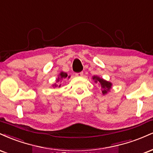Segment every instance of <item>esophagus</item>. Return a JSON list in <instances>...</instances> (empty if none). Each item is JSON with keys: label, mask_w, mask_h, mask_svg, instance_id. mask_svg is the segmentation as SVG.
Returning a JSON list of instances; mask_svg holds the SVG:
<instances>
[{"label": "esophagus", "mask_w": 153, "mask_h": 153, "mask_svg": "<svg viewBox=\"0 0 153 153\" xmlns=\"http://www.w3.org/2000/svg\"><path fill=\"white\" fill-rule=\"evenodd\" d=\"M75 75H76V76H82L84 75V73H83V71H82V72L76 73L75 74Z\"/></svg>", "instance_id": "1"}]
</instances>
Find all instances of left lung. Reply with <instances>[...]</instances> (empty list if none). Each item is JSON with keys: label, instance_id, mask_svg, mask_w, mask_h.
<instances>
[{"label": "left lung", "instance_id": "obj_1", "mask_svg": "<svg viewBox=\"0 0 153 153\" xmlns=\"http://www.w3.org/2000/svg\"><path fill=\"white\" fill-rule=\"evenodd\" d=\"M93 79H95V82H100V84H101L102 87L103 88L104 90L102 91V94H107V91H108L109 89H111V87H112V84L110 82H107V81L104 80L103 79L100 78L98 76H94L93 77Z\"/></svg>", "mask_w": 153, "mask_h": 153}]
</instances>
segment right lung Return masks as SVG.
Segmentation results:
<instances>
[{"instance_id":"right-lung-1","label":"right lung","mask_w":153,"mask_h":153,"mask_svg":"<svg viewBox=\"0 0 153 153\" xmlns=\"http://www.w3.org/2000/svg\"><path fill=\"white\" fill-rule=\"evenodd\" d=\"M66 77H67V74L65 73V72H61L60 74H59V77L58 79H57L56 82H59V81L60 80V79H65V78H66ZM53 86H54V87H57V86H58V85H56V84H53ZM59 87H60V85H59Z\"/></svg>"}]
</instances>
